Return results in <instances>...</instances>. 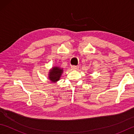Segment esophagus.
<instances>
[{"mask_svg":"<svg viewBox=\"0 0 134 134\" xmlns=\"http://www.w3.org/2000/svg\"><path fill=\"white\" fill-rule=\"evenodd\" d=\"M71 69L72 70H78L79 69V67L75 66V65H72V66H71Z\"/></svg>","mask_w":134,"mask_h":134,"instance_id":"obj_1","label":"esophagus"}]
</instances>
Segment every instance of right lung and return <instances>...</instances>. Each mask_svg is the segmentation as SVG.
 Listing matches in <instances>:
<instances>
[{
  "instance_id": "right-lung-1",
  "label": "right lung",
  "mask_w": 134,
  "mask_h": 134,
  "mask_svg": "<svg viewBox=\"0 0 134 134\" xmlns=\"http://www.w3.org/2000/svg\"><path fill=\"white\" fill-rule=\"evenodd\" d=\"M63 73V69L58 66H54L48 72V79L52 83H56L60 80L62 74Z\"/></svg>"
}]
</instances>
